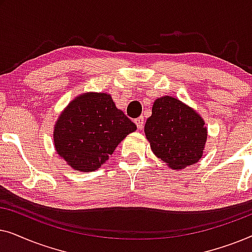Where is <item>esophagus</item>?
Instances as JSON below:
<instances>
[{
	"mask_svg": "<svg viewBox=\"0 0 252 252\" xmlns=\"http://www.w3.org/2000/svg\"><path fill=\"white\" fill-rule=\"evenodd\" d=\"M134 123L136 124L137 128H139V129H142V128H143V125H144V119H143V117H139V118H136L135 120H134Z\"/></svg>",
	"mask_w": 252,
	"mask_h": 252,
	"instance_id": "esophagus-1",
	"label": "esophagus"
}]
</instances>
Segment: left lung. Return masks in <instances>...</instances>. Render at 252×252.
<instances>
[{
	"instance_id": "left-lung-1",
	"label": "left lung",
	"mask_w": 252,
	"mask_h": 252,
	"mask_svg": "<svg viewBox=\"0 0 252 252\" xmlns=\"http://www.w3.org/2000/svg\"><path fill=\"white\" fill-rule=\"evenodd\" d=\"M144 133L153 153L173 170H182L201 159L208 140L202 116L173 96L155 99Z\"/></svg>"
}]
</instances>
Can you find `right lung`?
<instances>
[{
	"label": "right lung",
	"mask_w": 252,
	"mask_h": 252,
	"mask_svg": "<svg viewBox=\"0 0 252 252\" xmlns=\"http://www.w3.org/2000/svg\"><path fill=\"white\" fill-rule=\"evenodd\" d=\"M136 125L106 93H82L61 112L54 126L56 153L75 171L93 172L109 159Z\"/></svg>",
	"instance_id": "1"
}]
</instances>
